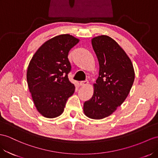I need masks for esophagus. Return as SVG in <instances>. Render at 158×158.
Here are the masks:
<instances>
[{"label": "esophagus", "instance_id": "1", "mask_svg": "<svg viewBox=\"0 0 158 158\" xmlns=\"http://www.w3.org/2000/svg\"><path fill=\"white\" fill-rule=\"evenodd\" d=\"M89 83V82H88V81H81L80 83H79V85H80V86H85V85H87Z\"/></svg>", "mask_w": 158, "mask_h": 158}]
</instances>
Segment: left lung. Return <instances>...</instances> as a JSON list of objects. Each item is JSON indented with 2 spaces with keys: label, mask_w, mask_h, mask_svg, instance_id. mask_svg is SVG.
Returning a JSON list of instances; mask_svg holds the SVG:
<instances>
[{
  "label": "left lung",
  "mask_w": 158,
  "mask_h": 158,
  "mask_svg": "<svg viewBox=\"0 0 158 158\" xmlns=\"http://www.w3.org/2000/svg\"><path fill=\"white\" fill-rule=\"evenodd\" d=\"M99 64L92 98L83 104L84 114L94 119L110 116L122 104L135 79L131 59L115 40L107 35L91 39Z\"/></svg>",
  "instance_id": "left-lung-1"
}]
</instances>
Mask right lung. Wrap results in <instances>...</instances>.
Instances as JSON below:
<instances>
[{
  "label": "right lung",
  "mask_w": 158,
  "mask_h": 158,
  "mask_svg": "<svg viewBox=\"0 0 158 158\" xmlns=\"http://www.w3.org/2000/svg\"><path fill=\"white\" fill-rule=\"evenodd\" d=\"M79 42L69 34L47 40L32 57L27 68V81L37 111L44 118L61 115L67 101L75 91L68 78L71 69L69 52Z\"/></svg>",
  "instance_id": "obj_1"
}]
</instances>
